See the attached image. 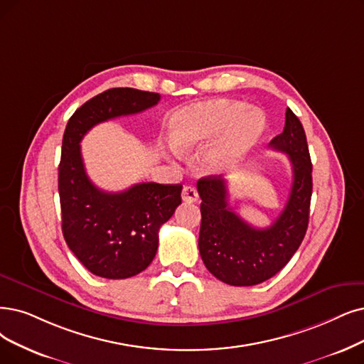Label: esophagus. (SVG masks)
<instances>
[{
	"label": "esophagus",
	"mask_w": 364,
	"mask_h": 364,
	"mask_svg": "<svg viewBox=\"0 0 364 364\" xmlns=\"http://www.w3.org/2000/svg\"><path fill=\"white\" fill-rule=\"evenodd\" d=\"M182 200L186 203H194L198 200V193L194 186H185L182 191Z\"/></svg>",
	"instance_id": "34e87169"
}]
</instances>
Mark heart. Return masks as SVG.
Segmentation results:
<instances>
[{"label": "heart", "instance_id": "b5f03b06", "mask_svg": "<svg viewBox=\"0 0 364 364\" xmlns=\"http://www.w3.org/2000/svg\"><path fill=\"white\" fill-rule=\"evenodd\" d=\"M264 129L266 118L258 109H246L237 100L213 98L174 113L170 140L179 155H191L221 136L209 155V166L220 170L240 163Z\"/></svg>", "mask_w": 364, "mask_h": 364}]
</instances>
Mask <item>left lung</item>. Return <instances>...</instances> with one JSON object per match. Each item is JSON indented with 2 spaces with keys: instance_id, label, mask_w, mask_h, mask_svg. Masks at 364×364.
<instances>
[{
  "instance_id": "8db88e82",
  "label": "left lung",
  "mask_w": 364,
  "mask_h": 364,
  "mask_svg": "<svg viewBox=\"0 0 364 364\" xmlns=\"http://www.w3.org/2000/svg\"><path fill=\"white\" fill-rule=\"evenodd\" d=\"M269 146L288 155L293 185L284 210L267 228H255L232 212L227 182L221 176L201 178L198 250L203 263L220 281L251 287L270 279L299 250L306 235L312 196V163L306 134L293 110L287 107L284 132Z\"/></svg>"
}]
</instances>
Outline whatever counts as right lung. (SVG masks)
I'll use <instances>...</instances> for the list:
<instances>
[{
    "label": "right lung",
    "mask_w": 364,
    "mask_h": 364,
    "mask_svg": "<svg viewBox=\"0 0 364 364\" xmlns=\"http://www.w3.org/2000/svg\"><path fill=\"white\" fill-rule=\"evenodd\" d=\"M159 98L156 92L112 88L86 101L65 127L58 167L63 235L80 263L101 278H132L152 263L158 231L182 203V185L143 182L106 193L86 174L80 141L94 125L140 113Z\"/></svg>",
    "instance_id": "obj_1"
}]
</instances>
